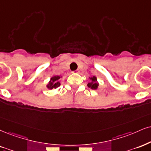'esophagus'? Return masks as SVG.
Returning a JSON list of instances; mask_svg holds the SVG:
<instances>
[{
  "label": "esophagus",
  "mask_w": 151,
  "mask_h": 151,
  "mask_svg": "<svg viewBox=\"0 0 151 151\" xmlns=\"http://www.w3.org/2000/svg\"><path fill=\"white\" fill-rule=\"evenodd\" d=\"M74 72L76 73H79L80 70H75V71H74Z\"/></svg>",
  "instance_id": "1"
}]
</instances>
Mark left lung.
Masks as SVG:
<instances>
[{
  "label": "left lung",
  "mask_w": 151,
  "mask_h": 151,
  "mask_svg": "<svg viewBox=\"0 0 151 151\" xmlns=\"http://www.w3.org/2000/svg\"><path fill=\"white\" fill-rule=\"evenodd\" d=\"M90 79L91 80V82L87 84V86L90 87V88L92 89V90H96L99 86V83L97 82L96 77L93 76V77L90 78Z\"/></svg>",
  "instance_id": "1"
}]
</instances>
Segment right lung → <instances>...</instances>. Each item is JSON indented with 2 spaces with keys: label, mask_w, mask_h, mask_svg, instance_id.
<instances>
[{
  "label": "right lung",
  "mask_w": 151,
  "mask_h": 151,
  "mask_svg": "<svg viewBox=\"0 0 151 151\" xmlns=\"http://www.w3.org/2000/svg\"><path fill=\"white\" fill-rule=\"evenodd\" d=\"M60 78L61 77L59 76H56L52 77L51 78H50L49 83L47 85V88L50 89V90H52V89H56L57 88V87H59L61 85L60 81H59Z\"/></svg>",
  "instance_id": "right-lung-1"
}]
</instances>
